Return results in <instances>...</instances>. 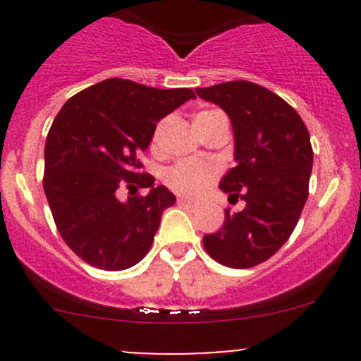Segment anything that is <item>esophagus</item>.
Returning <instances> with one entry per match:
<instances>
[{"label": "esophagus", "instance_id": "34e87169", "mask_svg": "<svg viewBox=\"0 0 361 361\" xmlns=\"http://www.w3.org/2000/svg\"><path fill=\"white\" fill-rule=\"evenodd\" d=\"M178 204H180V206L188 207V209H195V207H197V202L190 201V199H185V197H180V199H178Z\"/></svg>", "mask_w": 361, "mask_h": 361}]
</instances>
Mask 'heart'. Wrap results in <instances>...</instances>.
I'll return each instance as SVG.
<instances>
[{"mask_svg": "<svg viewBox=\"0 0 361 361\" xmlns=\"http://www.w3.org/2000/svg\"><path fill=\"white\" fill-rule=\"evenodd\" d=\"M218 113L216 110H202L197 111L194 116V123L197 133L206 127L207 120ZM160 129L162 123L155 127L154 134H152V152H159L160 148ZM216 167L211 166L207 162H178L171 166L169 169L164 173V183L174 192V194L185 195V197H201L204 192L213 185L216 180Z\"/></svg>", "mask_w": 361, "mask_h": 361, "instance_id": "obj_1", "label": "heart"}]
</instances>
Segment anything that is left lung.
<instances>
[{"label": "left lung", "instance_id": "1", "mask_svg": "<svg viewBox=\"0 0 361 361\" xmlns=\"http://www.w3.org/2000/svg\"><path fill=\"white\" fill-rule=\"evenodd\" d=\"M218 104L234 129L238 166L221 180L228 201L245 209H225L224 227L204 235L207 255L232 269L269 260L292 235L309 195L312 147L300 115L285 99L246 80L195 89Z\"/></svg>", "mask_w": 361, "mask_h": 361}]
</instances>
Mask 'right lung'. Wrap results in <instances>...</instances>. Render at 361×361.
I'll use <instances>...</instances> for the list:
<instances>
[{"instance_id": "1", "label": "right lung", "mask_w": 361, "mask_h": 361, "mask_svg": "<svg viewBox=\"0 0 361 361\" xmlns=\"http://www.w3.org/2000/svg\"><path fill=\"white\" fill-rule=\"evenodd\" d=\"M195 94L190 89H154L108 78L66 101L45 143L43 190L64 243L89 265L123 271L150 251L160 218L176 197L141 173L160 118ZM126 184L148 188L147 196L118 201ZM137 190V188H136Z\"/></svg>"}]
</instances>
